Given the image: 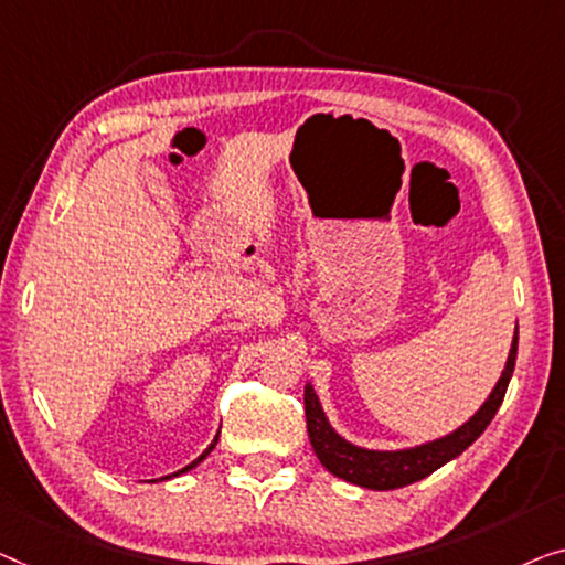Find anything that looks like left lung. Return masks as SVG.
<instances>
[{"label": "left lung", "mask_w": 565, "mask_h": 565, "mask_svg": "<svg viewBox=\"0 0 565 565\" xmlns=\"http://www.w3.org/2000/svg\"><path fill=\"white\" fill-rule=\"evenodd\" d=\"M518 358V327L515 337H512V348L508 355V363L500 375L498 385H494L490 398H487L475 416L465 420L457 431L441 436V439L426 441L420 446H411V449H395V451H377V449H363V446L350 444L334 431L330 420H327L322 406L311 383L305 388V411H307V431L311 449H315L317 459L322 461L327 471H332L334 477L352 482L365 490H398V487L414 484L418 479H424L444 467L446 461L459 457L467 446L475 444L490 420L498 414L502 406L504 391L515 370Z\"/></svg>", "instance_id": "8db88e82"}]
</instances>
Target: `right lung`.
I'll return each mask as SVG.
<instances>
[{
	"mask_svg": "<svg viewBox=\"0 0 565 565\" xmlns=\"http://www.w3.org/2000/svg\"><path fill=\"white\" fill-rule=\"evenodd\" d=\"M215 444H217V439H215V441H213V444H210V446H207V449H205V451H202V454H200V457H198V459H195V461H192V465H188V467H184V469H180V471H174V475H167V477H162V479H172V477H180V475H184V471H190V469H195V467H198V465H200V461H202V459H205V457H207V454H210V451H213V449H215ZM151 482H157V479H151Z\"/></svg>",
	"mask_w": 565,
	"mask_h": 565,
	"instance_id": "add662e5",
	"label": "right lung"
}]
</instances>
